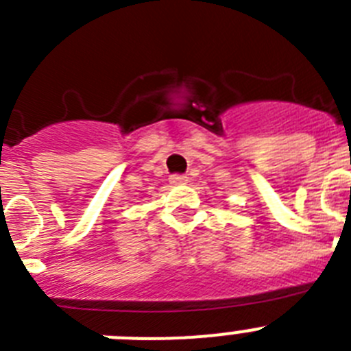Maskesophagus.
I'll use <instances>...</instances> for the list:
<instances>
[{"mask_svg": "<svg viewBox=\"0 0 351 351\" xmlns=\"http://www.w3.org/2000/svg\"><path fill=\"white\" fill-rule=\"evenodd\" d=\"M170 184H184L186 181H188V178H186L184 173H172L169 178Z\"/></svg>", "mask_w": 351, "mask_h": 351, "instance_id": "1", "label": "esophagus"}]
</instances>
